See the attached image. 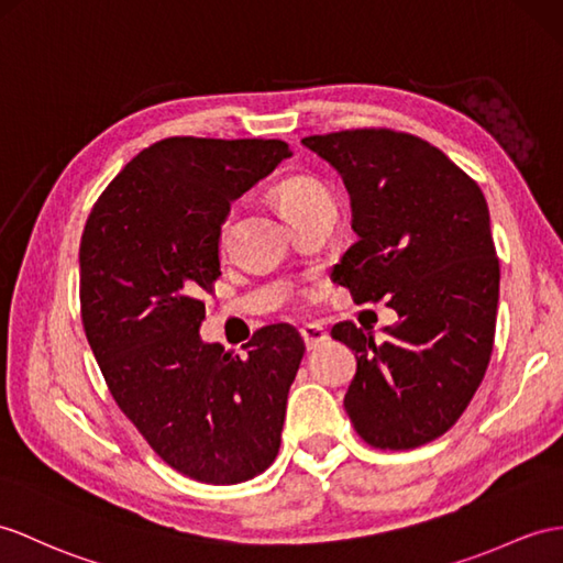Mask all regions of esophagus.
Here are the masks:
<instances>
[{"label":"esophagus","instance_id":"34e87169","mask_svg":"<svg viewBox=\"0 0 563 563\" xmlns=\"http://www.w3.org/2000/svg\"><path fill=\"white\" fill-rule=\"evenodd\" d=\"M300 336H303V344H306L308 351L318 349L320 344H324V341L329 339L327 332H324V329H322L320 324H306V327H300Z\"/></svg>","mask_w":563,"mask_h":563}]
</instances>
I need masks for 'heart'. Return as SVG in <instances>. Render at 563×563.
Masks as SVG:
<instances>
[{"mask_svg": "<svg viewBox=\"0 0 563 563\" xmlns=\"http://www.w3.org/2000/svg\"><path fill=\"white\" fill-rule=\"evenodd\" d=\"M327 198H329L327 190L314 181V178H308V176L284 178V181L274 188V200H277L279 210L286 214V219H289L291 224L296 219L308 214L312 208H318V205ZM227 231H229V222L222 224V234H219V239L224 241Z\"/></svg>", "mask_w": 563, "mask_h": 563, "instance_id": "1", "label": "heart"}]
</instances>
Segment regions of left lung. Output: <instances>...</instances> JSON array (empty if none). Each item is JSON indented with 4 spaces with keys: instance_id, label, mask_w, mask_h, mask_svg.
I'll return each instance as SVG.
<instances>
[{
    "instance_id": "1",
    "label": "left lung",
    "mask_w": 563,
    "mask_h": 563,
    "mask_svg": "<svg viewBox=\"0 0 563 563\" xmlns=\"http://www.w3.org/2000/svg\"><path fill=\"white\" fill-rule=\"evenodd\" d=\"M341 174L358 234L334 267L358 303L399 312L385 341L353 322L332 336L355 351L344 408L375 449H416L454 424L495 344L499 260L483 190L440 147L391 129L308 135Z\"/></svg>"
}]
</instances>
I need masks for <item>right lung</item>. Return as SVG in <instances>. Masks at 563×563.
Returning a JSON list of instances; mask_svg holds the SVG:
<instances>
[{"mask_svg": "<svg viewBox=\"0 0 563 563\" xmlns=\"http://www.w3.org/2000/svg\"><path fill=\"white\" fill-rule=\"evenodd\" d=\"M286 157L284 141L164 139L104 188L80 239V318L107 387L155 454L198 483H245L279 451L303 339L269 324L236 355L198 329L231 202Z\"/></svg>", "mask_w": 563, "mask_h": 563, "instance_id": "1", "label": "right lung"}]
</instances>
